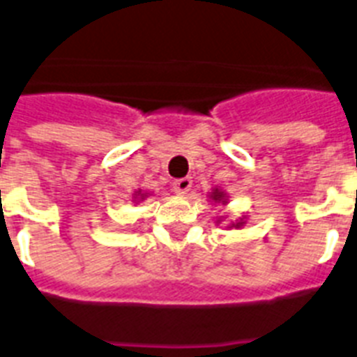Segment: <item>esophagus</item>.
Masks as SVG:
<instances>
[{"label":"esophagus","mask_w":357,"mask_h":357,"mask_svg":"<svg viewBox=\"0 0 357 357\" xmlns=\"http://www.w3.org/2000/svg\"><path fill=\"white\" fill-rule=\"evenodd\" d=\"M191 184H193V182H191L190 176H185V178H178V181L173 182L172 188H173V191H175L176 195L184 197V195L191 190Z\"/></svg>","instance_id":"1"}]
</instances>
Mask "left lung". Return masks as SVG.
Instances as JSON below:
<instances>
[{
  "label": "left lung",
  "instance_id": "1",
  "mask_svg": "<svg viewBox=\"0 0 357 357\" xmlns=\"http://www.w3.org/2000/svg\"><path fill=\"white\" fill-rule=\"evenodd\" d=\"M208 197H209V202L213 204H222V206H227V204H229V197H227V193L218 190V188H213V190L209 191ZM224 220H225V216H220V218L216 220V224H224ZM245 224H248V216L243 215L240 216L236 222H231V224L227 225V229H242Z\"/></svg>",
  "mask_w": 357,
  "mask_h": 357
}]
</instances>
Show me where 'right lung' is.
<instances>
[{"label":"right lung","mask_w":357,"mask_h":357,"mask_svg":"<svg viewBox=\"0 0 357 357\" xmlns=\"http://www.w3.org/2000/svg\"><path fill=\"white\" fill-rule=\"evenodd\" d=\"M148 197H151V191H142V190H137L135 193H133V202L135 204H139V202H142V200H146L148 199Z\"/></svg>","instance_id":"obj_1"}]
</instances>
